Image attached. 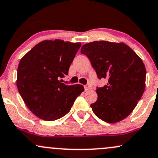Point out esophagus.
<instances>
[{"label":"esophagus","mask_w":158,"mask_h":158,"mask_svg":"<svg viewBox=\"0 0 158 158\" xmlns=\"http://www.w3.org/2000/svg\"><path fill=\"white\" fill-rule=\"evenodd\" d=\"M91 89V85H85V91H88V90Z\"/></svg>","instance_id":"1"}]
</instances>
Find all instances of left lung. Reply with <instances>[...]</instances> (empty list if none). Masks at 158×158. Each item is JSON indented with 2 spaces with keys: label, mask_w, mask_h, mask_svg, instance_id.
Here are the masks:
<instances>
[{
  "label": "left lung",
  "mask_w": 158,
  "mask_h": 158,
  "mask_svg": "<svg viewBox=\"0 0 158 158\" xmlns=\"http://www.w3.org/2000/svg\"><path fill=\"white\" fill-rule=\"evenodd\" d=\"M98 79L108 82L97 88L98 100L91 104L94 113L107 123L118 122L134 110L145 88L146 70L143 60L123 43L94 41L83 45Z\"/></svg>",
  "instance_id": "8db88e82"
}]
</instances>
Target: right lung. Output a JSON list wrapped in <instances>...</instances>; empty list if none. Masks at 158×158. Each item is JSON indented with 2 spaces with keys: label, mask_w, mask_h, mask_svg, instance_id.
I'll return each instance as SVG.
<instances>
[{
  "label": "right lung",
  "mask_w": 158,
  "mask_h": 158,
  "mask_svg": "<svg viewBox=\"0 0 158 158\" xmlns=\"http://www.w3.org/2000/svg\"><path fill=\"white\" fill-rule=\"evenodd\" d=\"M81 43L44 40L31 48L19 64L16 85L33 113L45 121H55L70 112L82 85H67L60 79L68 74Z\"/></svg>",
  "instance_id": "1"
}]
</instances>
